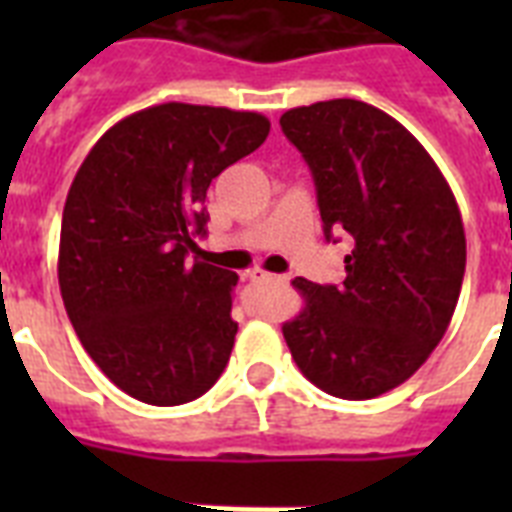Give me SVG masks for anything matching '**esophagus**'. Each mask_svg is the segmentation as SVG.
<instances>
[{
	"mask_svg": "<svg viewBox=\"0 0 512 512\" xmlns=\"http://www.w3.org/2000/svg\"><path fill=\"white\" fill-rule=\"evenodd\" d=\"M247 279L249 281H287V276H273V273L263 271V268H252V271H247Z\"/></svg>",
	"mask_w": 512,
	"mask_h": 512,
	"instance_id": "obj_1",
	"label": "esophagus"
}]
</instances>
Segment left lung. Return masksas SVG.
I'll use <instances>...</instances> for the list:
<instances>
[{
    "label": "left lung",
    "mask_w": 512,
    "mask_h": 512,
    "mask_svg": "<svg viewBox=\"0 0 512 512\" xmlns=\"http://www.w3.org/2000/svg\"><path fill=\"white\" fill-rule=\"evenodd\" d=\"M279 124L311 167L327 239L353 241L342 284L292 281L305 305L284 340L329 396H382L425 364L452 321L465 276L460 207L420 140L380 108L321 100Z\"/></svg>",
    "instance_id": "1"
}]
</instances>
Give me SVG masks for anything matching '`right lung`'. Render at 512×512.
I'll return each instance as SVG.
<instances>
[{
  "instance_id": "right-lung-1",
  "label": "right lung",
  "mask_w": 512,
  "mask_h": 512,
  "mask_svg": "<svg viewBox=\"0 0 512 512\" xmlns=\"http://www.w3.org/2000/svg\"><path fill=\"white\" fill-rule=\"evenodd\" d=\"M271 132L255 111L162 103L116 122L92 146L63 207V305L100 372L143 404L204 396L239 324V276L209 265L207 188Z\"/></svg>"
}]
</instances>
